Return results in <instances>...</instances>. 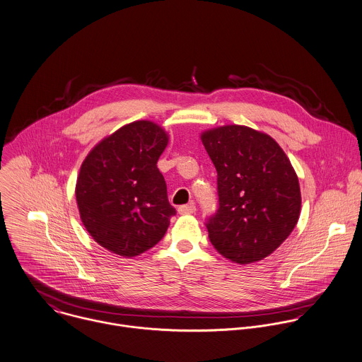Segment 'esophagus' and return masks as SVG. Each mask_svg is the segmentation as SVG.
<instances>
[{
	"instance_id": "1",
	"label": "esophagus",
	"mask_w": 362,
	"mask_h": 362,
	"mask_svg": "<svg viewBox=\"0 0 362 362\" xmlns=\"http://www.w3.org/2000/svg\"><path fill=\"white\" fill-rule=\"evenodd\" d=\"M195 211H197V208H195L194 204L182 205V206L178 208V214H180V215H192V214H195Z\"/></svg>"
}]
</instances>
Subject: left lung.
<instances>
[{
  "mask_svg": "<svg viewBox=\"0 0 362 362\" xmlns=\"http://www.w3.org/2000/svg\"><path fill=\"white\" fill-rule=\"evenodd\" d=\"M201 140L218 171L219 208L206 221L225 258L251 264L292 233L300 215L298 175L279 144L241 124L205 130Z\"/></svg>",
  "mask_w": 362,
  "mask_h": 362,
  "instance_id": "left-lung-1",
  "label": "left lung"
}]
</instances>
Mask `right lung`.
<instances>
[{
  "instance_id": "add662e5",
  "label": "right lung",
  "mask_w": 362,
  "mask_h": 362,
  "mask_svg": "<svg viewBox=\"0 0 362 362\" xmlns=\"http://www.w3.org/2000/svg\"><path fill=\"white\" fill-rule=\"evenodd\" d=\"M168 134L136 121L103 139L81 164L76 184L80 218L100 245L130 258L161 240L175 209L157 161Z\"/></svg>"
}]
</instances>
